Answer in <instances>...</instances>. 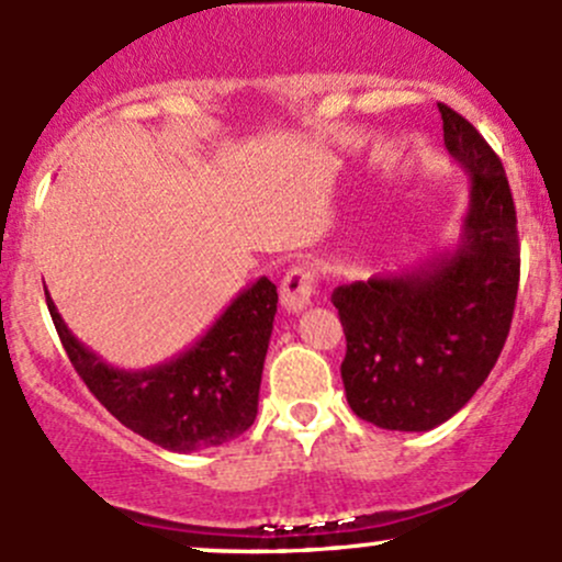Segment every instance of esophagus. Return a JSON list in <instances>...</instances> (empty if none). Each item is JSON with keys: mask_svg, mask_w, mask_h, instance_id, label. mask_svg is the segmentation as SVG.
I'll return each instance as SVG.
<instances>
[{"mask_svg": "<svg viewBox=\"0 0 562 562\" xmlns=\"http://www.w3.org/2000/svg\"><path fill=\"white\" fill-rule=\"evenodd\" d=\"M313 294H316V273L307 265L292 268L286 273V279L281 281V305L289 313L305 311L313 303Z\"/></svg>", "mask_w": 562, "mask_h": 562, "instance_id": "obj_1", "label": "esophagus"}]
</instances>
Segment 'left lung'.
I'll use <instances>...</instances> for the list:
<instances>
[{
    "mask_svg": "<svg viewBox=\"0 0 562 562\" xmlns=\"http://www.w3.org/2000/svg\"><path fill=\"white\" fill-rule=\"evenodd\" d=\"M445 147L469 177L452 249L418 268L378 273L331 294L346 331L348 404L389 431H428L476 394L498 361L520 283L509 182L476 128L439 104Z\"/></svg>",
    "mask_w": 562,
    "mask_h": 562,
    "instance_id": "8db88e82",
    "label": "left lung"
}]
</instances>
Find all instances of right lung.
Wrapping results in <instances>:
<instances>
[{
  "label": "right lung",
  "instance_id": "obj_1",
  "mask_svg": "<svg viewBox=\"0 0 562 562\" xmlns=\"http://www.w3.org/2000/svg\"><path fill=\"white\" fill-rule=\"evenodd\" d=\"M47 297L53 324L77 375L106 409L149 442L173 452L216 448L240 437L257 418L265 353L279 292L257 279L187 351L147 370L106 364L77 340Z\"/></svg>",
  "mask_w": 562,
  "mask_h": 562
}]
</instances>
